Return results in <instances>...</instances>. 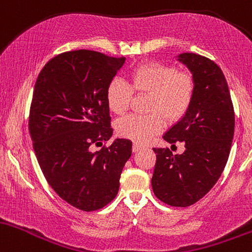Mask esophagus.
<instances>
[{"label":"esophagus","instance_id":"34e87169","mask_svg":"<svg viewBox=\"0 0 252 252\" xmlns=\"http://www.w3.org/2000/svg\"><path fill=\"white\" fill-rule=\"evenodd\" d=\"M143 148H144V146L140 145V144L134 143L133 146H132V151H133V152H138V151H140V150L143 149Z\"/></svg>","mask_w":252,"mask_h":252}]
</instances>
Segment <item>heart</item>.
<instances>
[{"mask_svg": "<svg viewBox=\"0 0 252 252\" xmlns=\"http://www.w3.org/2000/svg\"><path fill=\"white\" fill-rule=\"evenodd\" d=\"M137 94H149V115L129 114L117 123V132L124 138L146 143L159 133L164 119L170 123L180 120L191 107L195 96V81L187 71H177L172 65L149 62L129 72V84L113 78L106 90L107 106L114 114H123Z\"/></svg>", "mask_w": 252, "mask_h": 252, "instance_id": "1", "label": "heart"}]
</instances>
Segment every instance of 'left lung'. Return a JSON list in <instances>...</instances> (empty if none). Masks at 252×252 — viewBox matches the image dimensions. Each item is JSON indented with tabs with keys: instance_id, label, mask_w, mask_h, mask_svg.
Wrapping results in <instances>:
<instances>
[{
	"instance_id": "obj_1",
	"label": "left lung",
	"mask_w": 252,
	"mask_h": 252,
	"mask_svg": "<svg viewBox=\"0 0 252 252\" xmlns=\"http://www.w3.org/2000/svg\"><path fill=\"white\" fill-rule=\"evenodd\" d=\"M179 61L193 73L195 96L189 111L163 135L170 144L181 141L186 150L156 154L151 185L160 201L188 207L213 188L227 163L234 133V111L221 69L196 53H182Z\"/></svg>"
}]
</instances>
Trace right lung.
<instances>
[{
    "label": "right lung",
    "instance_id": "obj_1",
    "mask_svg": "<svg viewBox=\"0 0 252 252\" xmlns=\"http://www.w3.org/2000/svg\"><path fill=\"white\" fill-rule=\"evenodd\" d=\"M125 63L90 50L61 53L36 78L30 109L31 139L49 185L64 201L84 212L100 210L117 196L132 141L115 139L106 90Z\"/></svg>",
    "mask_w": 252,
    "mask_h": 252
}]
</instances>
